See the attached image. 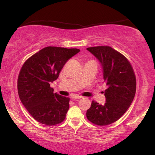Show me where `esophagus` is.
Segmentation results:
<instances>
[{
  "label": "esophagus",
  "mask_w": 155,
  "mask_h": 155,
  "mask_svg": "<svg viewBox=\"0 0 155 155\" xmlns=\"http://www.w3.org/2000/svg\"><path fill=\"white\" fill-rule=\"evenodd\" d=\"M71 98L73 99H81L82 97L81 96H79V95H74V96L72 97Z\"/></svg>",
  "instance_id": "34e87169"
}]
</instances>
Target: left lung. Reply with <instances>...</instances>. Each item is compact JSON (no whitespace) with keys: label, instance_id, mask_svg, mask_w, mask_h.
<instances>
[{"label":"left lung","instance_id":"obj_1","mask_svg":"<svg viewBox=\"0 0 155 155\" xmlns=\"http://www.w3.org/2000/svg\"><path fill=\"white\" fill-rule=\"evenodd\" d=\"M102 67L107 85L104 105L93 101L87 110V118L98 126H107L118 120L130 107L136 91V78L132 65L124 55L110 46L87 48Z\"/></svg>","mask_w":155,"mask_h":155}]
</instances>
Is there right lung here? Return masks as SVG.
Wrapping results in <instances>:
<instances>
[{
	"label": "right lung",
	"instance_id": "add662e5",
	"mask_svg": "<svg viewBox=\"0 0 155 155\" xmlns=\"http://www.w3.org/2000/svg\"><path fill=\"white\" fill-rule=\"evenodd\" d=\"M80 52L78 48L48 46L27 59L18 80L21 102L38 122L54 126L63 122L69 109V97L54 93L50 87L65 63Z\"/></svg>",
	"mask_w": 155,
	"mask_h": 155
}]
</instances>
